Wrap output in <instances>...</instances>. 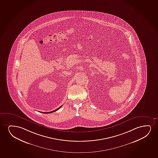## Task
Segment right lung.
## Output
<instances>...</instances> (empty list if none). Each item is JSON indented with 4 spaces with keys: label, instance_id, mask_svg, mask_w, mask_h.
I'll return each instance as SVG.
<instances>
[{
    "label": "right lung",
    "instance_id": "1",
    "mask_svg": "<svg viewBox=\"0 0 158 158\" xmlns=\"http://www.w3.org/2000/svg\"><path fill=\"white\" fill-rule=\"evenodd\" d=\"M62 107V106H60V107H59V108H57V109H55V110H53V111H50V112H42V113H44V114H50V113H53V112H55L56 111H57V110H58V109H60V108H61V107ZM41 113H42V112H41Z\"/></svg>",
    "mask_w": 158,
    "mask_h": 158
}]
</instances>
